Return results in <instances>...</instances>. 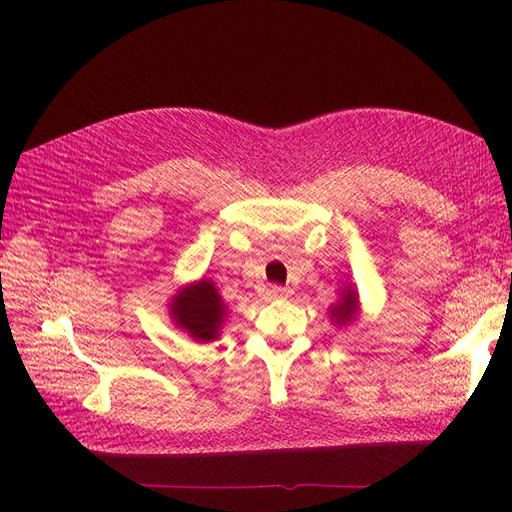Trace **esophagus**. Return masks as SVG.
<instances>
[{
    "label": "esophagus",
    "mask_w": 512,
    "mask_h": 512,
    "mask_svg": "<svg viewBox=\"0 0 512 512\" xmlns=\"http://www.w3.org/2000/svg\"><path fill=\"white\" fill-rule=\"evenodd\" d=\"M290 292H292L290 288L273 284V286L267 288V297H269V299H286V297H290Z\"/></svg>",
    "instance_id": "esophagus-1"
}]
</instances>
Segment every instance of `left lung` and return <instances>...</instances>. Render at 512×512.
Returning a JSON list of instances; mask_svg holds the SVG:
<instances>
[{"label":"left lung","mask_w":512,"mask_h":512,"mask_svg":"<svg viewBox=\"0 0 512 512\" xmlns=\"http://www.w3.org/2000/svg\"><path fill=\"white\" fill-rule=\"evenodd\" d=\"M356 312H359V294L352 288L342 290V299L331 307V318L335 320V324H348L354 320Z\"/></svg>","instance_id":"8db88e82"}]
</instances>
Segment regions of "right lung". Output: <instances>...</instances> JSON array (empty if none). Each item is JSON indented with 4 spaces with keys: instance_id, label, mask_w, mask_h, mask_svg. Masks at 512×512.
Instances as JSON below:
<instances>
[{
    "instance_id": "obj_1",
    "label": "right lung",
    "mask_w": 512,
    "mask_h": 512,
    "mask_svg": "<svg viewBox=\"0 0 512 512\" xmlns=\"http://www.w3.org/2000/svg\"><path fill=\"white\" fill-rule=\"evenodd\" d=\"M170 316L196 342H213L226 318V305L211 280H200L175 294L170 301Z\"/></svg>"
}]
</instances>
